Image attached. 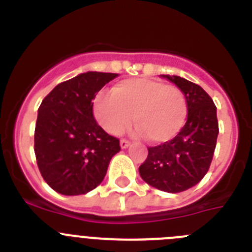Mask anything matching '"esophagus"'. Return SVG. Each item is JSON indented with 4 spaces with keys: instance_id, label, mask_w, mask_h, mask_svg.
Instances as JSON below:
<instances>
[{
    "instance_id": "esophagus-1",
    "label": "esophagus",
    "mask_w": 252,
    "mask_h": 252,
    "mask_svg": "<svg viewBox=\"0 0 252 252\" xmlns=\"http://www.w3.org/2000/svg\"><path fill=\"white\" fill-rule=\"evenodd\" d=\"M120 145H121L122 149H126V148H128V146H130V141H128V140H126V139H122L121 141H120Z\"/></svg>"
}]
</instances>
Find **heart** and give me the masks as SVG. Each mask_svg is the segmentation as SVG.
<instances>
[{"mask_svg": "<svg viewBox=\"0 0 252 252\" xmlns=\"http://www.w3.org/2000/svg\"><path fill=\"white\" fill-rule=\"evenodd\" d=\"M187 99L174 86L149 78H131L101 92L93 101V115L101 127L119 135L133 121L136 133L154 144L175 137L187 119Z\"/></svg>", "mask_w": 252, "mask_h": 252, "instance_id": "heart-1", "label": "heart"}]
</instances>
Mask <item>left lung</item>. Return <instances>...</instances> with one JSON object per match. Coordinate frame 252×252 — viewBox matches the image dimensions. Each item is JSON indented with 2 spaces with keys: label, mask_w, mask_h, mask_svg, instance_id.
I'll use <instances>...</instances> for the list:
<instances>
[{
  "label": "left lung",
  "mask_w": 252,
  "mask_h": 252,
  "mask_svg": "<svg viewBox=\"0 0 252 252\" xmlns=\"http://www.w3.org/2000/svg\"><path fill=\"white\" fill-rule=\"evenodd\" d=\"M161 77L184 93L188 117L174 139L148 148V158L140 165L139 173L149 186L179 193L199 183L208 171L218 136L217 108L198 84L178 75Z\"/></svg>",
  "instance_id": "1"
}]
</instances>
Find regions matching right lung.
<instances>
[{"mask_svg": "<svg viewBox=\"0 0 252 252\" xmlns=\"http://www.w3.org/2000/svg\"><path fill=\"white\" fill-rule=\"evenodd\" d=\"M116 73L87 72L59 83L43 99L35 126V157L55 192L79 195L102 183L120 140L93 117L95 94Z\"/></svg>", "mask_w": 252, "mask_h": 252, "instance_id": "right-lung-1", "label": "right lung"}]
</instances>
